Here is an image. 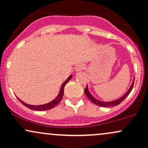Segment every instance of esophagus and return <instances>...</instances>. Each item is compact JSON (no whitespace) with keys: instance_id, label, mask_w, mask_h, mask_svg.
Returning <instances> with one entry per match:
<instances>
[{"instance_id":"1","label":"esophagus","mask_w":148,"mask_h":148,"mask_svg":"<svg viewBox=\"0 0 148 148\" xmlns=\"http://www.w3.org/2000/svg\"><path fill=\"white\" fill-rule=\"evenodd\" d=\"M85 69V65L83 64H79L76 66L75 67V71L76 72H79V71H81L82 69Z\"/></svg>"}]
</instances>
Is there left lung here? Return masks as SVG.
I'll list each match as a JSON object with an SVG mask.
<instances>
[{"label": "left lung", "instance_id": "left-lung-1", "mask_svg": "<svg viewBox=\"0 0 148 148\" xmlns=\"http://www.w3.org/2000/svg\"><path fill=\"white\" fill-rule=\"evenodd\" d=\"M134 81L133 82H132V85H131L130 89L128 90V91L126 93H125V95L123 97H121L120 98H119V99L115 100V101H99V100L95 99V98L92 95L90 94V92L89 90H88V86H86V88H85L84 90V92H85V94H86V95L88 97V98L89 99L90 101H92V103H94L95 104L97 105V106H101V107H110V106H117V105L120 104V103L122 102V101H123L124 99H125V98L127 97V96H128V95L130 94L131 92V91H132V88L134 87Z\"/></svg>", "mask_w": 148, "mask_h": 148}]
</instances>
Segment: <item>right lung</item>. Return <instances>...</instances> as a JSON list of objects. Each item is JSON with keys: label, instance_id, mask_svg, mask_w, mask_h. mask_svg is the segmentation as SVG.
<instances>
[{"label": "right lung", "instance_id": "1", "mask_svg": "<svg viewBox=\"0 0 148 148\" xmlns=\"http://www.w3.org/2000/svg\"><path fill=\"white\" fill-rule=\"evenodd\" d=\"M72 75L69 76L68 77V79L66 80L63 84H62V86H61V87H60V92H59V94L58 95V96L55 98V99L53 100V101H50L49 103H45V104H42V105H36V106H35V105L28 104V103L23 102V101H21V99H18V97L17 98H18V99L19 100L20 102L22 103V104H23L25 106H26L27 108H30V109H31V110H34V111H47V110H49V109H51V108L55 107L57 104H58V103H60V101H61V99H62V97H63V95H64V86H65V85L69 82V80L72 79Z\"/></svg>", "mask_w": 148, "mask_h": 148}]
</instances>
